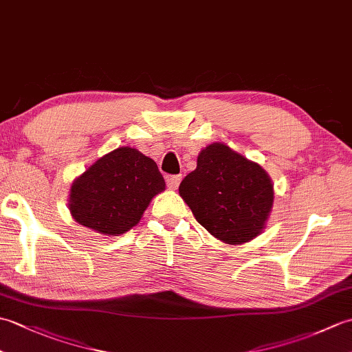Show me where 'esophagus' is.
Wrapping results in <instances>:
<instances>
[{"label": "esophagus", "instance_id": "obj_1", "mask_svg": "<svg viewBox=\"0 0 352 352\" xmlns=\"http://www.w3.org/2000/svg\"><path fill=\"white\" fill-rule=\"evenodd\" d=\"M180 183H182V175H169L166 178V184H168L169 189L175 190L178 186H180Z\"/></svg>", "mask_w": 352, "mask_h": 352}]
</instances>
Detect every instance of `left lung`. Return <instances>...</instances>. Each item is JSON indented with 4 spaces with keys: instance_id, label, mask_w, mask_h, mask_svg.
Wrapping results in <instances>:
<instances>
[{
    "instance_id": "obj_1",
    "label": "left lung",
    "mask_w": 352,
    "mask_h": 352,
    "mask_svg": "<svg viewBox=\"0 0 352 352\" xmlns=\"http://www.w3.org/2000/svg\"><path fill=\"white\" fill-rule=\"evenodd\" d=\"M178 190L201 226L230 245L260 234L274 203L265 169L223 144L199 153L197 169L183 178Z\"/></svg>"
}]
</instances>
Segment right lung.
Returning a JSON list of instances; mask_svg holds the SVG:
<instances>
[{
    "mask_svg": "<svg viewBox=\"0 0 352 352\" xmlns=\"http://www.w3.org/2000/svg\"><path fill=\"white\" fill-rule=\"evenodd\" d=\"M162 190L164 180L155 162L136 148L122 146L96 160L74 182L69 210L81 226L116 236L136 226Z\"/></svg>",
    "mask_w": 352,
    "mask_h": 352,
    "instance_id": "1",
    "label": "right lung"
}]
</instances>
